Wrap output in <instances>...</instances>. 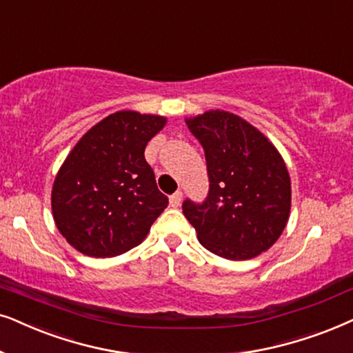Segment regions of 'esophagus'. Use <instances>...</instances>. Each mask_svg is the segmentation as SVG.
I'll return each mask as SVG.
<instances>
[{
    "mask_svg": "<svg viewBox=\"0 0 353 353\" xmlns=\"http://www.w3.org/2000/svg\"><path fill=\"white\" fill-rule=\"evenodd\" d=\"M181 199H183L181 191H176V193H173L170 196V205H172V208H178V205L181 204Z\"/></svg>",
    "mask_w": 353,
    "mask_h": 353,
    "instance_id": "obj_1",
    "label": "esophagus"
}]
</instances>
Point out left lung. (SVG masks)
<instances>
[{
	"label": "left lung",
	"mask_w": 353,
	"mask_h": 353,
	"mask_svg": "<svg viewBox=\"0 0 353 353\" xmlns=\"http://www.w3.org/2000/svg\"><path fill=\"white\" fill-rule=\"evenodd\" d=\"M203 144L209 194L183 214L210 253L245 261L268 251L290 217V175L276 145L235 113L209 110L185 118Z\"/></svg>",
	"instance_id": "8db88e82"
}]
</instances>
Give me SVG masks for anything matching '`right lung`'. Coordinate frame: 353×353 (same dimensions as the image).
<instances>
[{
    "label": "right lung",
    "instance_id": "1",
    "mask_svg": "<svg viewBox=\"0 0 353 353\" xmlns=\"http://www.w3.org/2000/svg\"><path fill=\"white\" fill-rule=\"evenodd\" d=\"M165 125V117L120 110L77 141L52 188L53 221L72 248L112 258L143 243L168 204L144 157Z\"/></svg>",
    "mask_w": 353,
    "mask_h": 353
}]
</instances>
